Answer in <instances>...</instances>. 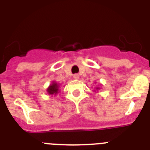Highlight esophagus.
Returning <instances> with one entry per match:
<instances>
[{
	"label": "esophagus",
	"instance_id": "34e87169",
	"mask_svg": "<svg viewBox=\"0 0 150 150\" xmlns=\"http://www.w3.org/2000/svg\"><path fill=\"white\" fill-rule=\"evenodd\" d=\"M74 78L75 79H79V74H75L74 75Z\"/></svg>",
	"mask_w": 150,
	"mask_h": 150
}]
</instances>
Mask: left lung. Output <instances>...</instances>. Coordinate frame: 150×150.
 Masks as SVG:
<instances>
[{
	"label": "left lung",
	"mask_w": 150,
	"mask_h": 150,
	"mask_svg": "<svg viewBox=\"0 0 150 150\" xmlns=\"http://www.w3.org/2000/svg\"><path fill=\"white\" fill-rule=\"evenodd\" d=\"M97 89H98V88H97Z\"/></svg>",
	"instance_id": "1"
}]
</instances>
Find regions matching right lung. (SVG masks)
Segmentation results:
<instances>
[{
  "label": "right lung",
  "instance_id": "obj_1",
  "mask_svg": "<svg viewBox=\"0 0 150 150\" xmlns=\"http://www.w3.org/2000/svg\"><path fill=\"white\" fill-rule=\"evenodd\" d=\"M58 91H59V86L57 85V83H53L50 86V87L47 89L48 93L50 95H54V94L58 93Z\"/></svg>",
  "mask_w": 150,
  "mask_h": 150
}]
</instances>
